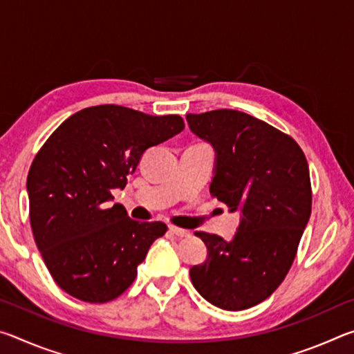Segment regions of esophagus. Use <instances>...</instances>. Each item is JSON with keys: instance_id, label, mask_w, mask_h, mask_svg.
Instances as JSON below:
<instances>
[{"instance_id": "obj_1", "label": "esophagus", "mask_w": 354, "mask_h": 354, "mask_svg": "<svg viewBox=\"0 0 354 354\" xmlns=\"http://www.w3.org/2000/svg\"><path fill=\"white\" fill-rule=\"evenodd\" d=\"M169 230H170L171 234H175V236H178V237H189V236H190V232H189L187 230H183V227L170 226Z\"/></svg>"}]
</instances>
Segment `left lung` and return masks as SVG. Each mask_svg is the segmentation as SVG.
<instances>
[{
	"instance_id": "8db88e82",
	"label": "left lung",
	"mask_w": 354,
	"mask_h": 354,
	"mask_svg": "<svg viewBox=\"0 0 354 354\" xmlns=\"http://www.w3.org/2000/svg\"><path fill=\"white\" fill-rule=\"evenodd\" d=\"M189 128L215 149L211 195L241 212L230 242L195 232L207 247L192 284L214 306L242 310L268 298L295 259L310 217L308 160L290 136L245 112L187 113Z\"/></svg>"
}]
</instances>
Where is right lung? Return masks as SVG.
I'll use <instances>...</instances> for the list:
<instances>
[{"label":"right lung","mask_w":354,"mask_h":354,"mask_svg":"<svg viewBox=\"0 0 354 354\" xmlns=\"http://www.w3.org/2000/svg\"><path fill=\"white\" fill-rule=\"evenodd\" d=\"M184 129L179 115L154 117L103 104L73 113L28 173L34 241L56 284L87 303H106L133 284L137 266L162 237V221L139 223L113 189H124L142 154Z\"/></svg>","instance_id":"add662e5"}]
</instances>
